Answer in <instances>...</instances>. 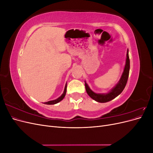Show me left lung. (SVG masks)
<instances>
[{
    "label": "left lung",
    "mask_w": 153,
    "mask_h": 153,
    "mask_svg": "<svg viewBox=\"0 0 153 153\" xmlns=\"http://www.w3.org/2000/svg\"><path fill=\"white\" fill-rule=\"evenodd\" d=\"M129 55H128V50L127 51L126 54V64H125V67L124 69V72L121 76V79H120L118 84L116 85L114 89H112L110 92L107 94H96L93 91H92L90 88L88 86V85L85 82V90L87 93L88 94L92 99L98 101L100 103H106L114 99L115 97L119 96L121 93L124 90L125 86L127 84V81L129 76Z\"/></svg>",
    "instance_id": "1"
}]
</instances>
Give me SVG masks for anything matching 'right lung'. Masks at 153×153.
Segmentation results:
<instances>
[{"label":"right lung","mask_w":153,"mask_h":153,"mask_svg":"<svg viewBox=\"0 0 153 153\" xmlns=\"http://www.w3.org/2000/svg\"><path fill=\"white\" fill-rule=\"evenodd\" d=\"M66 89H67V84H66L65 88H64V91L63 94L61 96H60L59 98H57V100H53V101H48V102H45V104H47V105H54V104H56V103H59V101H61V100H62L63 98H64V96H65V95H66Z\"/></svg>","instance_id":"right-lung-1"}]
</instances>
